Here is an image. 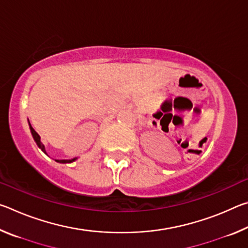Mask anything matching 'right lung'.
I'll list each match as a JSON object with an SVG mask.
<instances>
[{
	"mask_svg": "<svg viewBox=\"0 0 248 248\" xmlns=\"http://www.w3.org/2000/svg\"><path fill=\"white\" fill-rule=\"evenodd\" d=\"M28 124H29V121H28ZM29 129H31V136H32V138H33V140H35L36 144L38 145V148H39L41 151H43V152H44L45 154H47V151H46V148H45L44 143L40 141L39 134L37 133V132L35 131V130H33V128L31 127V124H29ZM77 159H78V157H74V158H72V159H56V162L61 163V164H66V163H72V162H74V161H77Z\"/></svg>",
	"mask_w": 248,
	"mask_h": 248,
	"instance_id": "right-lung-1",
	"label": "right lung"
}]
</instances>
